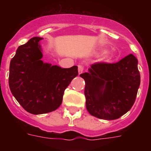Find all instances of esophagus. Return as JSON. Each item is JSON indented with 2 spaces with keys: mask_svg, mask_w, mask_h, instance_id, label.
<instances>
[{
  "mask_svg": "<svg viewBox=\"0 0 151 151\" xmlns=\"http://www.w3.org/2000/svg\"><path fill=\"white\" fill-rule=\"evenodd\" d=\"M84 69H85V68H84V66H82V65H78V73H79V74H81V73H83Z\"/></svg>",
  "mask_w": 151,
  "mask_h": 151,
  "instance_id": "34e87169",
  "label": "esophagus"
}]
</instances>
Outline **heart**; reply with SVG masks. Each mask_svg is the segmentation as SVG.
Listing matches in <instances>:
<instances>
[{
  "mask_svg": "<svg viewBox=\"0 0 151 151\" xmlns=\"http://www.w3.org/2000/svg\"><path fill=\"white\" fill-rule=\"evenodd\" d=\"M109 57H111V54H110V55H109Z\"/></svg>",
  "mask_w": 151,
  "mask_h": 151,
  "instance_id": "1",
  "label": "heart"
}]
</instances>
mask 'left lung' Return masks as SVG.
<instances>
[{
	"label": "left lung",
	"instance_id": "left-lung-1",
	"mask_svg": "<svg viewBox=\"0 0 151 151\" xmlns=\"http://www.w3.org/2000/svg\"><path fill=\"white\" fill-rule=\"evenodd\" d=\"M80 76L85 82L86 108L91 115L113 120L134 104L141 82L138 60L129 54L117 63L97 62Z\"/></svg>",
	"mask_w": 151,
	"mask_h": 151
}]
</instances>
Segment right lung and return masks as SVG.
Here are the masks:
<instances>
[{
	"label": "right lung",
	"mask_w": 151,
	"mask_h": 151,
	"mask_svg": "<svg viewBox=\"0 0 151 151\" xmlns=\"http://www.w3.org/2000/svg\"><path fill=\"white\" fill-rule=\"evenodd\" d=\"M34 37L20 45L10 64L9 86L19 104L32 114L56 110L62 104L64 91L78 74V67L63 69L41 60L39 41Z\"/></svg>",
	"instance_id": "obj_1"
}]
</instances>
